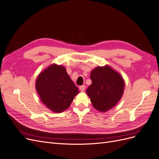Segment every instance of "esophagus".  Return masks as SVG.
<instances>
[{
  "label": "esophagus",
  "mask_w": 159,
  "mask_h": 159,
  "mask_svg": "<svg viewBox=\"0 0 159 159\" xmlns=\"http://www.w3.org/2000/svg\"><path fill=\"white\" fill-rule=\"evenodd\" d=\"M85 85H83L80 86V90L81 91H84L85 90Z\"/></svg>",
  "instance_id": "esophagus-1"
}]
</instances>
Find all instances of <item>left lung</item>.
Segmentation results:
<instances>
[{"mask_svg":"<svg viewBox=\"0 0 159 159\" xmlns=\"http://www.w3.org/2000/svg\"><path fill=\"white\" fill-rule=\"evenodd\" d=\"M92 83L86 90L93 107L101 112L113 108L121 99L125 81L118 72L109 66L96 67L91 71Z\"/></svg>","mask_w":159,"mask_h":159,"instance_id":"obj_1","label":"left lung"}]
</instances>
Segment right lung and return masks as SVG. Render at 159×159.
Segmentation results:
<instances>
[{
	"instance_id": "obj_1",
	"label": "right lung",
	"mask_w": 159,
	"mask_h": 159,
	"mask_svg": "<svg viewBox=\"0 0 159 159\" xmlns=\"http://www.w3.org/2000/svg\"><path fill=\"white\" fill-rule=\"evenodd\" d=\"M36 89L42 102L56 113L68 109L79 93L65 67L57 64H52L38 75Z\"/></svg>"
}]
</instances>
